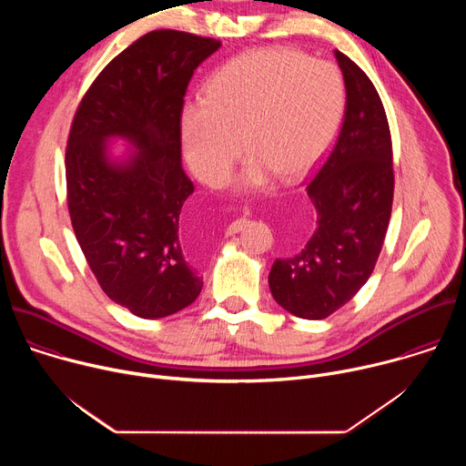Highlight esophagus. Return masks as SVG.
<instances>
[{"instance_id": "34e87169", "label": "esophagus", "mask_w": 466, "mask_h": 466, "mask_svg": "<svg viewBox=\"0 0 466 466\" xmlns=\"http://www.w3.org/2000/svg\"><path fill=\"white\" fill-rule=\"evenodd\" d=\"M243 223H245V219H238V221H234V223H232V225L227 228V234H228V236H232V234H238V232L241 230Z\"/></svg>"}]
</instances>
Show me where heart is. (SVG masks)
<instances>
[{
	"mask_svg": "<svg viewBox=\"0 0 466 466\" xmlns=\"http://www.w3.org/2000/svg\"><path fill=\"white\" fill-rule=\"evenodd\" d=\"M345 108V86L329 62L293 49L239 55L214 74L207 97L184 106L182 151L191 171L223 186L239 155H250L243 189L268 184L273 175L293 180L309 171L334 140Z\"/></svg>",
	"mask_w": 466,
	"mask_h": 466,
	"instance_id": "1",
	"label": "heart"
}]
</instances>
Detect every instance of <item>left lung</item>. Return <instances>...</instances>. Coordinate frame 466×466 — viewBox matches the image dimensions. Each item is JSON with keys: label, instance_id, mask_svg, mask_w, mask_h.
Listing matches in <instances>:
<instances>
[{"label": "left lung", "instance_id": "left-lung-1", "mask_svg": "<svg viewBox=\"0 0 466 466\" xmlns=\"http://www.w3.org/2000/svg\"><path fill=\"white\" fill-rule=\"evenodd\" d=\"M347 106L339 138L308 182L317 227L269 273L275 300L300 319L319 320L345 306L369 280L392 207V147L381 99L356 62L334 51Z\"/></svg>", "mask_w": 466, "mask_h": 466}]
</instances>
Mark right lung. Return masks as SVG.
I'll return each mask as SVG.
<instances>
[{"label": "right lung", "instance_id": "add662e5", "mask_svg": "<svg viewBox=\"0 0 466 466\" xmlns=\"http://www.w3.org/2000/svg\"><path fill=\"white\" fill-rule=\"evenodd\" d=\"M219 46L171 29L144 35L106 64L72 123L66 186L76 238L106 297L142 319L173 315L203 289L178 234L193 193L180 114L197 66ZM114 137L133 147L112 157Z\"/></svg>", "mask_w": 466, "mask_h": 466}]
</instances>
